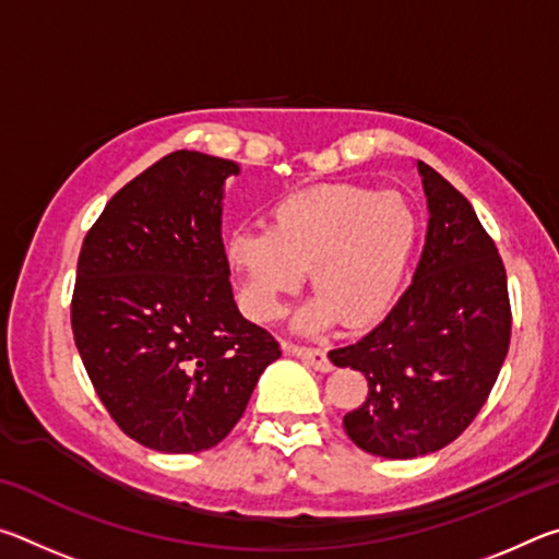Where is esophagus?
<instances>
[{
    "label": "esophagus",
    "mask_w": 559,
    "mask_h": 559,
    "mask_svg": "<svg viewBox=\"0 0 559 559\" xmlns=\"http://www.w3.org/2000/svg\"><path fill=\"white\" fill-rule=\"evenodd\" d=\"M283 349L290 355H296L298 359H302V362H306L308 367H313V370H318V372L333 370V362H330V357L323 347H302V345L286 343L283 345Z\"/></svg>",
    "instance_id": "esophagus-1"
}]
</instances>
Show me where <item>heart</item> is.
Instances as JSON below:
<instances>
[{
	"mask_svg": "<svg viewBox=\"0 0 559 559\" xmlns=\"http://www.w3.org/2000/svg\"><path fill=\"white\" fill-rule=\"evenodd\" d=\"M419 216L396 192L362 185H316L281 197L269 229L241 226L226 239V261L243 306L259 323L278 320L310 271L316 300L298 328L316 333L340 318L347 328L382 320L409 271Z\"/></svg>",
	"mask_w": 559,
	"mask_h": 559,
	"instance_id": "b5f03b06",
	"label": "heart"
}]
</instances>
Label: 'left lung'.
I'll return each mask as SVG.
<instances>
[{
  "instance_id": "8db88e82",
  "label": "left lung",
  "mask_w": 559,
  "mask_h": 559,
  "mask_svg": "<svg viewBox=\"0 0 559 559\" xmlns=\"http://www.w3.org/2000/svg\"><path fill=\"white\" fill-rule=\"evenodd\" d=\"M416 167L429 226L412 286L372 333L328 353L367 377V400L343 427L382 459L427 456L459 439L493 390L513 330L496 241L456 187Z\"/></svg>"
}]
</instances>
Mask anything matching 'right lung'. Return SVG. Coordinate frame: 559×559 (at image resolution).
<instances>
[{
    "instance_id": "obj_1",
    "label": "right lung",
    "mask_w": 559,
    "mask_h": 559,
    "mask_svg": "<svg viewBox=\"0 0 559 559\" xmlns=\"http://www.w3.org/2000/svg\"><path fill=\"white\" fill-rule=\"evenodd\" d=\"M231 159L177 150L147 167L81 246L71 328L112 421L165 453L212 449L281 357L234 302L222 241Z\"/></svg>"
}]
</instances>
